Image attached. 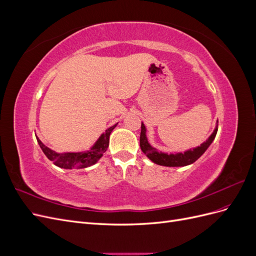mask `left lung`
<instances>
[{
    "mask_svg": "<svg viewBox=\"0 0 256 256\" xmlns=\"http://www.w3.org/2000/svg\"><path fill=\"white\" fill-rule=\"evenodd\" d=\"M216 131H218V126L216 127L214 132L207 138L206 142L200 144V146L196 147V148L186 150L184 152L166 154L162 152H158L154 147H152L148 143L146 136V128L144 126V124L142 122L140 147L142 152L154 162V164H159V166H189L193 164V162H196L200 156H202L209 147V145H210L214 140Z\"/></svg>",
    "mask_w": 256,
    "mask_h": 256,
    "instance_id": "8db88e82",
    "label": "left lung"
}]
</instances>
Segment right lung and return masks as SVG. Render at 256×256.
Listing matches in <instances>:
<instances>
[{
	"instance_id": "right-lung-1",
	"label": "right lung",
	"mask_w": 256,
	"mask_h": 256,
	"mask_svg": "<svg viewBox=\"0 0 256 256\" xmlns=\"http://www.w3.org/2000/svg\"><path fill=\"white\" fill-rule=\"evenodd\" d=\"M116 125H118V124H115L114 126L108 128L106 130V132L100 136L97 142L92 145V147H90V150L81 152L58 154L46 146L37 136L36 138L44 154L56 166L62 168H83L95 164L96 162L102 157V154L106 152L108 147H109L110 134L112 132V130L116 127Z\"/></svg>"
}]
</instances>
